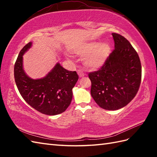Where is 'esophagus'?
<instances>
[{
  "instance_id": "1",
  "label": "esophagus",
  "mask_w": 157,
  "mask_h": 157,
  "mask_svg": "<svg viewBox=\"0 0 157 157\" xmlns=\"http://www.w3.org/2000/svg\"><path fill=\"white\" fill-rule=\"evenodd\" d=\"M78 75H79V77H80V78H82V77H84V75H85L84 73V72H82L81 70H78Z\"/></svg>"
}]
</instances>
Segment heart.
I'll return each mask as SVG.
<instances>
[{
	"instance_id": "heart-1",
	"label": "heart",
	"mask_w": 157,
	"mask_h": 157,
	"mask_svg": "<svg viewBox=\"0 0 157 157\" xmlns=\"http://www.w3.org/2000/svg\"><path fill=\"white\" fill-rule=\"evenodd\" d=\"M73 52L79 56H84V65L92 70H96L104 65L111 53V46L108 42H90L86 43L73 50Z\"/></svg>"
}]
</instances>
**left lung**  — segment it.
<instances>
[{
  "label": "left lung",
  "instance_id": "left-lung-1",
  "mask_svg": "<svg viewBox=\"0 0 157 157\" xmlns=\"http://www.w3.org/2000/svg\"><path fill=\"white\" fill-rule=\"evenodd\" d=\"M115 49L105 63L88 74L91 95L100 107L115 111L135 97L142 78L140 60L136 50L121 35L113 33Z\"/></svg>",
  "mask_w": 157,
  "mask_h": 157
}]
</instances>
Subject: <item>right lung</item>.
<instances>
[{
	"mask_svg": "<svg viewBox=\"0 0 157 157\" xmlns=\"http://www.w3.org/2000/svg\"><path fill=\"white\" fill-rule=\"evenodd\" d=\"M32 45V42L28 43L16 60L14 76L17 87L25 101L36 111L48 115L60 114L71 104L72 89L78 80V75L57 63L43 78H29L23 68V55Z\"/></svg>",
	"mask_w": 157,
	"mask_h": 157,
	"instance_id": "obj_1",
	"label": "right lung"
}]
</instances>
